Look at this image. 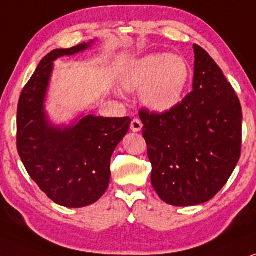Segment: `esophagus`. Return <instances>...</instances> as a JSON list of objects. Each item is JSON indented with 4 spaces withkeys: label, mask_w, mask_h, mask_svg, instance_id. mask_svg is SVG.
<instances>
[{
    "label": "esophagus",
    "mask_w": 256,
    "mask_h": 256,
    "mask_svg": "<svg viewBox=\"0 0 256 256\" xmlns=\"http://www.w3.org/2000/svg\"><path fill=\"white\" fill-rule=\"evenodd\" d=\"M142 128H143V124H142V122L139 120V119L134 118L132 119L131 122V130L134 132H139L142 130Z\"/></svg>",
    "instance_id": "34e87169"
}]
</instances>
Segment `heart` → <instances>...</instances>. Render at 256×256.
Instances as JSON below:
<instances>
[{
  "label": "heart",
  "mask_w": 256,
  "mask_h": 256,
  "mask_svg": "<svg viewBox=\"0 0 256 256\" xmlns=\"http://www.w3.org/2000/svg\"><path fill=\"white\" fill-rule=\"evenodd\" d=\"M190 67L180 56L150 54L134 60L122 76L128 90H142V100L152 111L166 112L182 102L190 80Z\"/></svg>",
  "instance_id": "heart-1"
}]
</instances>
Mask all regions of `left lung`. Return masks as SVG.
Listing matches in <instances>:
<instances>
[{
  "instance_id": "1",
  "label": "left lung",
  "mask_w": 256,
  "mask_h": 256,
  "mask_svg": "<svg viewBox=\"0 0 256 256\" xmlns=\"http://www.w3.org/2000/svg\"><path fill=\"white\" fill-rule=\"evenodd\" d=\"M194 52L192 92L170 111H139L152 186L162 200L176 206L212 200L241 154L240 100L212 56L198 44Z\"/></svg>"
}]
</instances>
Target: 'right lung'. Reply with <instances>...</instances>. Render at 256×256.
Masks as SVG:
<instances>
[{"label":"right lung","mask_w":256,"mask_h":256,"mask_svg":"<svg viewBox=\"0 0 256 256\" xmlns=\"http://www.w3.org/2000/svg\"><path fill=\"white\" fill-rule=\"evenodd\" d=\"M90 44L54 50L38 64L18 105L16 145L22 163L50 198L67 208L92 204L108 188L111 156L128 134L131 118L88 114L68 128L52 125L44 96L53 61L85 50Z\"/></svg>","instance_id":"obj_1"}]
</instances>
